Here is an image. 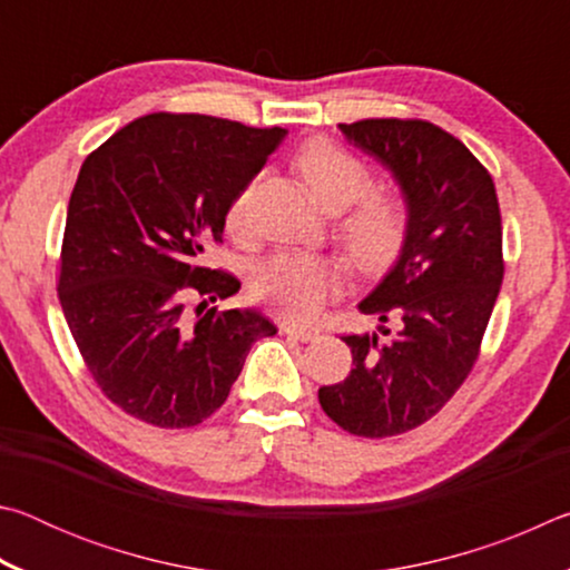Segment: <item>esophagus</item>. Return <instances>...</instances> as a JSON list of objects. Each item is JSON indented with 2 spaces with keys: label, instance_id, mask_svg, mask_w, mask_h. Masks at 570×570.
<instances>
[{
  "label": "esophagus",
  "instance_id": "34e87169",
  "mask_svg": "<svg viewBox=\"0 0 570 570\" xmlns=\"http://www.w3.org/2000/svg\"><path fill=\"white\" fill-rule=\"evenodd\" d=\"M282 332L292 334L302 342H314L316 336H320V332H316V330H308V326H296V324H282Z\"/></svg>",
  "mask_w": 570,
  "mask_h": 570
}]
</instances>
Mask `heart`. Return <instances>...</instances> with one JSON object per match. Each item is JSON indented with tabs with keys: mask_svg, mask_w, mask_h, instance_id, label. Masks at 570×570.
I'll return each instance as SVG.
<instances>
[{
	"mask_svg": "<svg viewBox=\"0 0 570 570\" xmlns=\"http://www.w3.org/2000/svg\"><path fill=\"white\" fill-rule=\"evenodd\" d=\"M296 170L316 204L334 214V240L356 268L374 272L392 262L407 234V206L397 193L370 190L372 173L364 163L330 140H314L298 150ZM248 204L250 186L228 206V230L244 234ZM340 266L330 256L286 250L254 268L250 294L284 320L308 322L340 292Z\"/></svg>",
	"mask_w": 570,
	"mask_h": 570,
	"instance_id": "1",
	"label": "heart"
}]
</instances>
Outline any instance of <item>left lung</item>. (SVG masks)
Wrapping results in <instances>:
<instances>
[{"mask_svg": "<svg viewBox=\"0 0 570 570\" xmlns=\"http://www.w3.org/2000/svg\"><path fill=\"white\" fill-rule=\"evenodd\" d=\"M354 148L382 163L407 206V234L382 282L360 302L380 334L344 336L354 370L320 390L322 410L360 438L414 430L445 407L472 370L503 284V226L490 173L438 125H340ZM401 322L397 333L383 326Z\"/></svg>", "mask_w": 570, "mask_h": 570, "instance_id": "obj_1", "label": "left lung"}]
</instances>
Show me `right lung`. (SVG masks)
<instances>
[{"label": "right lung", "instance_id": "obj_1", "mask_svg": "<svg viewBox=\"0 0 570 570\" xmlns=\"http://www.w3.org/2000/svg\"><path fill=\"white\" fill-rule=\"evenodd\" d=\"M210 115L132 120L85 158L67 206L60 304L105 397L156 428H193L226 402L250 344L276 326L216 312L240 282L200 266L228 206L284 140ZM200 295L199 316L185 298Z\"/></svg>", "mask_w": 570, "mask_h": 570}]
</instances>
